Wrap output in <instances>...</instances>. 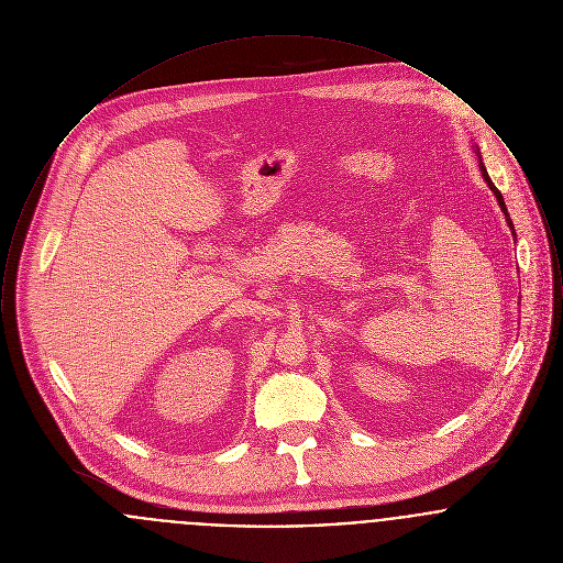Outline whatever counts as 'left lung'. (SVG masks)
Returning a JSON list of instances; mask_svg holds the SVG:
<instances>
[{
  "mask_svg": "<svg viewBox=\"0 0 563 563\" xmlns=\"http://www.w3.org/2000/svg\"><path fill=\"white\" fill-rule=\"evenodd\" d=\"M477 156H479V150H477ZM479 166H482L483 179L487 181V186H489V189L494 191V196H496V200H498V205H500L503 213L507 214V221H509L510 230H512V223H510L509 213H507V205H505V198H503V194L498 191V188L492 184V179H489V175H487V170H485V166H483L482 156H479ZM512 236H515V234H512Z\"/></svg>",
  "mask_w": 563,
  "mask_h": 563,
  "instance_id": "8db88e82",
  "label": "left lung"
}]
</instances>
